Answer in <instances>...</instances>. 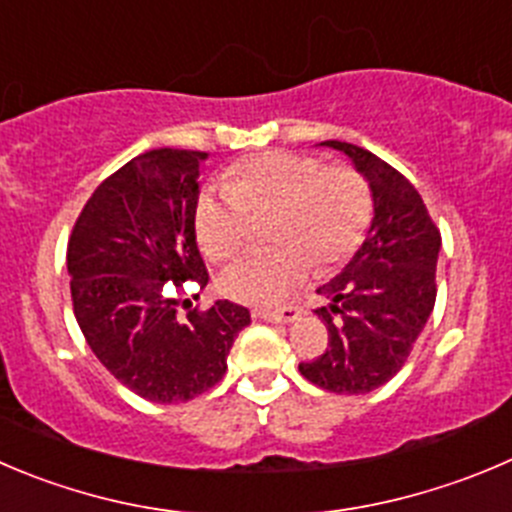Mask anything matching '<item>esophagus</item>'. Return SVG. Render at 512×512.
Here are the masks:
<instances>
[{"instance_id": "obj_1", "label": "esophagus", "mask_w": 512, "mask_h": 512, "mask_svg": "<svg viewBox=\"0 0 512 512\" xmlns=\"http://www.w3.org/2000/svg\"><path fill=\"white\" fill-rule=\"evenodd\" d=\"M253 316H259V319H264V321H284V324H289V321L299 319L301 309H299V306H281V309H256V311H253Z\"/></svg>"}]
</instances>
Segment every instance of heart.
<instances>
[{
  "label": "heart",
  "mask_w": 512,
  "mask_h": 512,
  "mask_svg": "<svg viewBox=\"0 0 512 512\" xmlns=\"http://www.w3.org/2000/svg\"><path fill=\"white\" fill-rule=\"evenodd\" d=\"M269 241L223 271V296L251 306H279L314 266L332 271L352 259L372 221V193L349 165L314 155L266 150L223 170V191H203L193 206L198 246L231 261L248 241L251 216H269Z\"/></svg>",
  "instance_id": "obj_1"
}]
</instances>
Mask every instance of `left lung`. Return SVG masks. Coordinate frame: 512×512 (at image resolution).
I'll use <instances>...</instances> for the list:
<instances>
[{"mask_svg":"<svg viewBox=\"0 0 512 512\" xmlns=\"http://www.w3.org/2000/svg\"><path fill=\"white\" fill-rule=\"evenodd\" d=\"M369 180L374 221L347 269L316 294L329 347L299 372L337 394H367L405 367L437 296L440 228L405 175L369 150L326 140Z\"/></svg>","mask_w":512,"mask_h":512,"instance_id":"1","label":"left lung"}]
</instances>
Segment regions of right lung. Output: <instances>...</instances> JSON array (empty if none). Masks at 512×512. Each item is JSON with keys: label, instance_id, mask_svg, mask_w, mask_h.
<instances>
[{"label": "right lung", "instance_id": "1", "mask_svg": "<svg viewBox=\"0 0 512 512\" xmlns=\"http://www.w3.org/2000/svg\"><path fill=\"white\" fill-rule=\"evenodd\" d=\"M203 158L180 148L133 158L95 188L67 243L72 311L87 344L118 382L158 405L221 382L233 339L251 324L233 301L183 316L173 294L186 281L208 284L193 228Z\"/></svg>", "mask_w": 512, "mask_h": 512}]
</instances>
